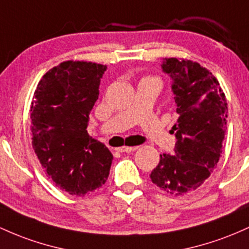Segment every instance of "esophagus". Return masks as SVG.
<instances>
[{"mask_svg": "<svg viewBox=\"0 0 249 249\" xmlns=\"http://www.w3.org/2000/svg\"><path fill=\"white\" fill-rule=\"evenodd\" d=\"M117 150H118L119 152H131L137 150V146H120Z\"/></svg>", "mask_w": 249, "mask_h": 249, "instance_id": "1", "label": "esophagus"}]
</instances>
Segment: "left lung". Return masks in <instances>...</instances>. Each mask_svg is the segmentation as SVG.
I'll list each match as a JSON object with an SVG mask.
<instances>
[{"label": "left lung", "instance_id": "8db88e82", "mask_svg": "<svg viewBox=\"0 0 249 249\" xmlns=\"http://www.w3.org/2000/svg\"><path fill=\"white\" fill-rule=\"evenodd\" d=\"M163 72L171 78L178 113L173 126L174 156L160 155L150 178L169 195L197 189L216 168L227 130L226 95L207 68L191 60L163 59Z\"/></svg>", "mask_w": 249, "mask_h": 249}]
</instances>
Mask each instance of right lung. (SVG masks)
<instances>
[{"instance_id": "1", "label": "right lung", "mask_w": 249, "mask_h": 249, "mask_svg": "<svg viewBox=\"0 0 249 249\" xmlns=\"http://www.w3.org/2000/svg\"><path fill=\"white\" fill-rule=\"evenodd\" d=\"M105 65L65 61L49 70L33 97L32 145L49 178L71 195L105 184L113 156L87 133Z\"/></svg>"}]
</instances>
